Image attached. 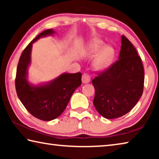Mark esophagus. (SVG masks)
I'll list each match as a JSON object with an SVG mask.
<instances>
[{
	"mask_svg": "<svg viewBox=\"0 0 159 159\" xmlns=\"http://www.w3.org/2000/svg\"><path fill=\"white\" fill-rule=\"evenodd\" d=\"M90 81V77L88 74H83L82 76L83 83H88Z\"/></svg>",
	"mask_w": 159,
	"mask_h": 159,
	"instance_id": "34e87169",
	"label": "esophagus"
}]
</instances>
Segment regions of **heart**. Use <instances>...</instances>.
Returning <instances> with one entry per match:
<instances>
[{
	"label": "heart",
	"mask_w": 159,
	"mask_h": 159,
	"mask_svg": "<svg viewBox=\"0 0 159 159\" xmlns=\"http://www.w3.org/2000/svg\"><path fill=\"white\" fill-rule=\"evenodd\" d=\"M88 55L93 58V67L97 71H105L111 66L115 57V50L109 45L104 46L100 39H94L88 48Z\"/></svg>",
	"instance_id": "heart-1"
}]
</instances>
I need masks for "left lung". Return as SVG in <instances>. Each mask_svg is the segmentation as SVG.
Instances as JSON below:
<instances>
[{"mask_svg":"<svg viewBox=\"0 0 159 159\" xmlns=\"http://www.w3.org/2000/svg\"><path fill=\"white\" fill-rule=\"evenodd\" d=\"M144 80L141 58L130 41L122 36L119 60L92 81L96 110L108 119L126 114L142 95Z\"/></svg>","mask_w":159,"mask_h":159,"instance_id":"obj_1","label":"left lung"}]
</instances>
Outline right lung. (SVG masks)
Masks as SVG:
<instances>
[{
	"instance_id": "1",
	"label": "right lung",
	"mask_w": 159,
	"mask_h": 159,
	"mask_svg": "<svg viewBox=\"0 0 159 159\" xmlns=\"http://www.w3.org/2000/svg\"><path fill=\"white\" fill-rule=\"evenodd\" d=\"M55 31L47 29L35 38L21 53L17 68L15 88L19 99L27 111L39 119L50 121L62 114L72 94L81 85V73H63L50 81L34 85L29 83L28 69L34 43Z\"/></svg>"
}]
</instances>
